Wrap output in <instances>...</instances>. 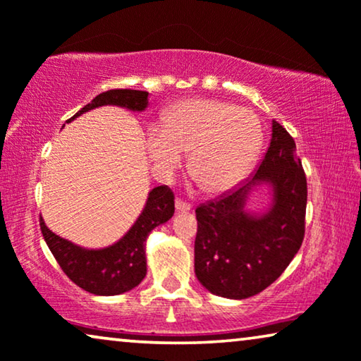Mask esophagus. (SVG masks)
<instances>
[{
	"mask_svg": "<svg viewBox=\"0 0 361 361\" xmlns=\"http://www.w3.org/2000/svg\"><path fill=\"white\" fill-rule=\"evenodd\" d=\"M176 210H177V212H187V210H190V204H189V202L182 200V199H177V200H176Z\"/></svg>",
	"mask_w": 361,
	"mask_h": 361,
	"instance_id": "obj_1",
	"label": "esophagus"
}]
</instances>
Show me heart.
Here are the masks:
<instances>
[{
    "label": "heart",
    "instance_id": "obj_1",
    "mask_svg": "<svg viewBox=\"0 0 361 361\" xmlns=\"http://www.w3.org/2000/svg\"><path fill=\"white\" fill-rule=\"evenodd\" d=\"M261 141L259 120L248 108L194 98L172 106L162 128H149L146 149L164 174L179 169L182 156L190 154L192 180L207 194H221L246 176Z\"/></svg>",
    "mask_w": 361,
    "mask_h": 361
}]
</instances>
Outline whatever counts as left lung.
<instances>
[{"mask_svg":"<svg viewBox=\"0 0 361 361\" xmlns=\"http://www.w3.org/2000/svg\"><path fill=\"white\" fill-rule=\"evenodd\" d=\"M266 181L274 207L256 217L244 212L247 192ZM307 179L295 142L273 121L268 151L241 187L195 209V276L216 295L246 299L274 283L302 245Z\"/></svg>","mask_w":361,"mask_h":361,"instance_id":"left-lung-1","label":"left lung"}]
</instances>
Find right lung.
I'll list each match as a JSON object with an SVG mask.
<instances>
[{
    "label": "right lung",
    "mask_w": 361,
    "mask_h": 361,
    "mask_svg": "<svg viewBox=\"0 0 361 361\" xmlns=\"http://www.w3.org/2000/svg\"><path fill=\"white\" fill-rule=\"evenodd\" d=\"M147 92L115 88L103 92L77 111L82 113L103 105L125 106L133 111H142L147 106ZM174 215V194L167 185H159L149 192L146 207L131 226V230L118 241L103 250H85L61 238L47 228L44 220H39L44 240L67 278L78 288L97 295H116L131 290L146 276L145 243L147 235L157 225L166 224Z\"/></svg>",
    "instance_id": "add662e5"
}]
</instances>
